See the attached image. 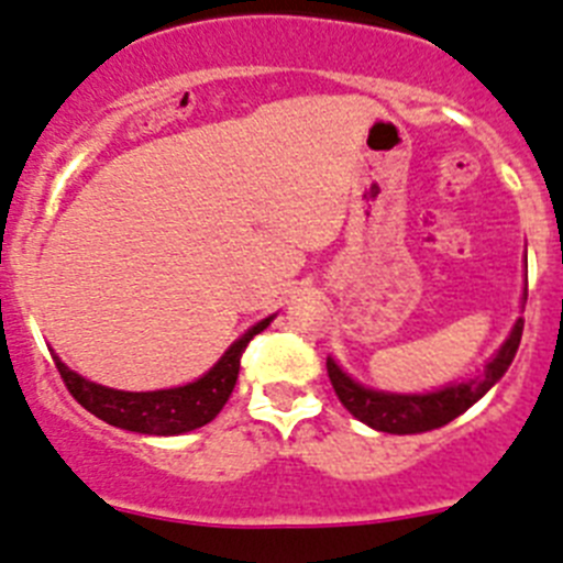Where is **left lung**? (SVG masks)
Masks as SVG:
<instances>
[{"instance_id":"1","label":"left lung","mask_w":563,"mask_h":563,"mask_svg":"<svg viewBox=\"0 0 563 563\" xmlns=\"http://www.w3.org/2000/svg\"><path fill=\"white\" fill-rule=\"evenodd\" d=\"M521 331H525V320L518 317L507 340L501 342V349L487 360L485 371H478V374H473L471 379H462V383L428 390V394H394V390L365 388L363 383H356L354 376L345 374L331 356L325 368H329V379L334 385L336 397L354 419H360V422L374 430H383V433H399V437L424 433V430L453 422L459 413L476 405L505 376L518 351V342H521Z\"/></svg>"}]
</instances>
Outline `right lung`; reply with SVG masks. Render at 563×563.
<instances>
[{
	"mask_svg": "<svg viewBox=\"0 0 563 563\" xmlns=\"http://www.w3.org/2000/svg\"><path fill=\"white\" fill-rule=\"evenodd\" d=\"M275 314L266 320L254 322L252 329L223 351V356L203 376L195 383L178 385V388H161V390H115L107 385L90 383L81 374L67 368L56 354V368L65 379L67 390L73 394L81 408H87L92 417L104 419L107 424L121 430H133V433H146V437H178L189 433L195 428H203L212 422L223 410L227 399L232 397L234 383H238V371H241V356L246 351L249 340L261 334Z\"/></svg>",
	"mask_w": 563,
	"mask_h": 563,
	"instance_id": "add662e5",
	"label": "right lung"
}]
</instances>
